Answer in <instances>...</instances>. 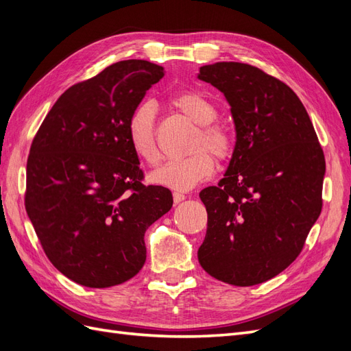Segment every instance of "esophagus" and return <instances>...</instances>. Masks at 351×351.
I'll return each mask as SVG.
<instances>
[{"label":"esophagus","mask_w":351,"mask_h":351,"mask_svg":"<svg viewBox=\"0 0 351 351\" xmlns=\"http://www.w3.org/2000/svg\"><path fill=\"white\" fill-rule=\"evenodd\" d=\"M173 199H174V204H180V202H183L186 199V196L180 192H174Z\"/></svg>","instance_id":"1"}]
</instances>
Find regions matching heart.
Returning <instances> with one entry per match:
<instances>
[{"instance_id": "heart-1", "label": "heart", "mask_w": 351, "mask_h": 351, "mask_svg": "<svg viewBox=\"0 0 351 351\" xmlns=\"http://www.w3.org/2000/svg\"><path fill=\"white\" fill-rule=\"evenodd\" d=\"M171 104L199 124L193 142L196 151L184 158L168 159L151 174V182L173 190H189L204 182L214 171L215 161L208 152L210 150L218 159H226L232 151L234 141L224 125L215 123L218 117L217 105L206 95L197 90H184L174 95ZM127 136L137 158L149 165L158 162L155 105L152 102L145 101L133 108L127 121ZM205 147L210 150H205Z\"/></svg>"}]
</instances>
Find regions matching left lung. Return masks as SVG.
<instances>
[{
    "label": "left lung",
    "mask_w": 351,
    "mask_h": 351,
    "mask_svg": "<svg viewBox=\"0 0 351 351\" xmlns=\"http://www.w3.org/2000/svg\"><path fill=\"white\" fill-rule=\"evenodd\" d=\"M200 80L230 104L236 146L226 177L199 193L208 228L197 250L210 277L247 287L299 256L322 210L325 156L290 86L244 62H215Z\"/></svg>",
    "instance_id": "1"
}]
</instances>
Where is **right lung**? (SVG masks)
<instances>
[{
    "label": "right lung",
    "mask_w": 351,
    "mask_h": 351,
    "mask_svg": "<svg viewBox=\"0 0 351 351\" xmlns=\"http://www.w3.org/2000/svg\"><path fill=\"white\" fill-rule=\"evenodd\" d=\"M164 67L127 60L69 88L30 146L25 208L51 263L92 289L125 282L146 261L145 231L173 206L143 184L127 121Z\"/></svg>",
    "instance_id": "right-lung-1"
}]
</instances>
